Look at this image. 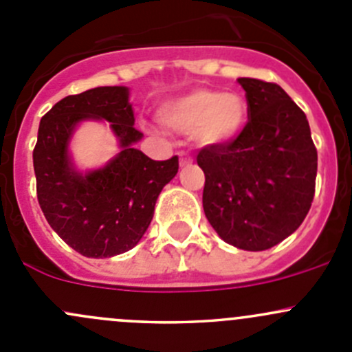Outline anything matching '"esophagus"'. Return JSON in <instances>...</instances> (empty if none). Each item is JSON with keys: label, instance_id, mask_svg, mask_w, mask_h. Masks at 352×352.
Returning <instances> with one entry per match:
<instances>
[{"label": "esophagus", "instance_id": "obj_1", "mask_svg": "<svg viewBox=\"0 0 352 352\" xmlns=\"http://www.w3.org/2000/svg\"><path fill=\"white\" fill-rule=\"evenodd\" d=\"M180 166H187L192 163V156L189 153H186V151H180Z\"/></svg>", "mask_w": 352, "mask_h": 352}]
</instances>
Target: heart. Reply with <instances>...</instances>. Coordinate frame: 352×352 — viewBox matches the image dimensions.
<instances>
[{
    "label": "heart",
    "instance_id": "heart-1",
    "mask_svg": "<svg viewBox=\"0 0 352 352\" xmlns=\"http://www.w3.org/2000/svg\"><path fill=\"white\" fill-rule=\"evenodd\" d=\"M158 117L165 126L179 133H194L197 143L204 146H218L242 133L247 104L236 94L196 90L163 104L158 109Z\"/></svg>",
    "mask_w": 352,
    "mask_h": 352
}]
</instances>
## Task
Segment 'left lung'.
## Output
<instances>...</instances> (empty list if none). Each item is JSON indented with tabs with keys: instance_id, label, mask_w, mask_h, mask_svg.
Returning <instances> with one entry per match:
<instances>
[{
	"instance_id": "left-lung-1",
	"label": "left lung",
	"mask_w": 352,
	"mask_h": 352,
	"mask_svg": "<svg viewBox=\"0 0 352 352\" xmlns=\"http://www.w3.org/2000/svg\"><path fill=\"white\" fill-rule=\"evenodd\" d=\"M248 122L233 141L204 146L202 208L226 243L267 250L289 236L310 211L317 148L305 112L279 85L239 78Z\"/></svg>"
}]
</instances>
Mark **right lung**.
I'll return each instance as SVG.
<instances>
[{
    "mask_svg": "<svg viewBox=\"0 0 352 352\" xmlns=\"http://www.w3.org/2000/svg\"><path fill=\"white\" fill-rule=\"evenodd\" d=\"M87 118L109 120L123 150L83 176L74 170L67 143L76 124ZM141 138L126 87L67 95L41 119L34 148L38 204L51 228L85 257L131 250L150 226L162 189L179 172V156L155 162L136 150Z\"/></svg>",
    "mask_w": 352,
    "mask_h": 352,
    "instance_id": "1",
    "label": "right lung"
}]
</instances>
